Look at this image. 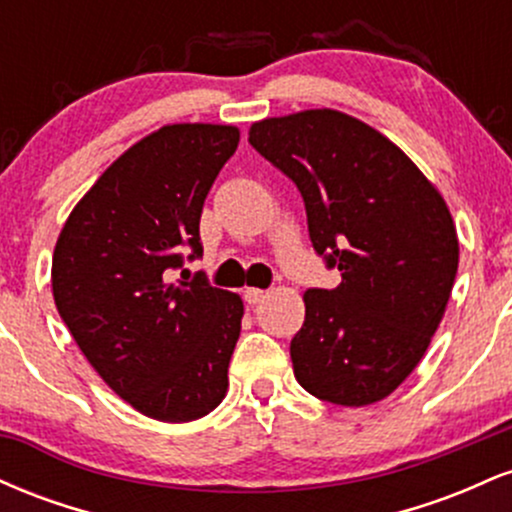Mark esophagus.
Returning <instances> with one entry per match:
<instances>
[{
	"label": "esophagus",
	"instance_id": "esophagus-1",
	"mask_svg": "<svg viewBox=\"0 0 512 512\" xmlns=\"http://www.w3.org/2000/svg\"><path fill=\"white\" fill-rule=\"evenodd\" d=\"M264 296H267V291H262V289H245V293H243L245 303L248 305H257Z\"/></svg>",
	"mask_w": 512,
	"mask_h": 512
}]
</instances>
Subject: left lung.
Instances as JSON below:
<instances>
[{
	"mask_svg": "<svg viewBox=\"0 0 512 512\" xmlns=\"http://www.w3.org/2000/svg\"><path fill=\"white\" fill-rule=\"evenodd\" d=\"M248 142L298 187L313 250L342 272L337 289L305 291L296 380L322 402H380L450 301L460 245L443 197L390 139L337 110L255 122Z\"/></svg>",
	"mask_w": 512,
	"mask_h": 512,
	"instance_id": "1",
	"label": "left lung"
}]
</instances>
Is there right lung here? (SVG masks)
Masks as SVG:
<instances>
[{
    "instance_id": "obj_1",
    "label": "right lung",
    "mask_w": 512,
    "mask_h": 512,
    "mask_svg": "<svg viewBox=\"0 0 512 512\" xmlns=\"http://www.w3.org/2000/svg\"><path fill=\"white\" fill-rule=\"evenodd\" d=\"M228 125H168L125 151L76 204L52 257L64 325L98 375L134 409L182 424L228 387L243 301L207 276L199 219L236 154Z\"/></svg>"
}]
</instances>
